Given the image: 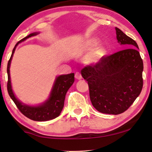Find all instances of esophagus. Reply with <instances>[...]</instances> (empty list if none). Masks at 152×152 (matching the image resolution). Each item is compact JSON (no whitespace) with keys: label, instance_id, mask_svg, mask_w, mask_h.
Wrapping results in <instances>:
<instances>
[{"label":"esophagus","instance_id":"34e87169","mask_svg":"<svg viewBox=\"0 0 152 152\" xmlns=\"http://www.w3.org/2000/svg\"><path fill=\"white\" fill-rule=\"evenodd\" d=\"M75 79H77V80H82V75H81L80 72H77L75 74Z\"/></svg>","mask_w":152,"mask_h":152}]
</instances>
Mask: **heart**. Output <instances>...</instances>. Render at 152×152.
<instances>
[{"mask_svg": "<svg viewBox=\"0 0 152 152\" xmlns=\"http://www.w3.org/2000/svg\"><path fill=\"white\" fill-rule=\"evenodd\" d=\"M99 42V39L92 37L88 39L84 44V48L88 50L95 46ZM108 53L107 48L104 44H99L93 48L84 58L85 63L88 65H96L100 63L107 57Z\"/></svg>", "mask_w": 152, "mask_h": 152, "instance_id": "1", "label": "heart"}]
</instances>
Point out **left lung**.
Segmentation results:
<instances>
[{
	"mask_svg": "<svg viewBox=\"0 0 152 152\" xmlns=\"http://www.w3.org/2000/svg\"><path fill=\"white\" fill-rule=\"evenodd\" d=\"M116 37L126 48L107 56L96 65L87 66L81 71L88 82L93 107L107 114L123 113L134 103L142 91L143 62L136 41L115 28Z\"/></svg>",
	"mask_w": 152,
	"mask_h": 152,
	"instance_id": "left-lung-1",
	"label": "left lung"
}]
</instances>
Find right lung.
I'll return each instance as SVG.
<instances>
[{
	"mask_svg": "<svg viewBox=\"0 0 152 152\" xmlns=\"http://www.w3.org/2000/svg\"><path fill=\"white\" fill-rule=\"evenodd\" d=\"M38 34H39V32L31 33L18 41L14 46L13 50H12L11 57L7 64V91L10 97L15 103L16 107L25 116L31 120H34V121H48V120L55 119L61 113L64 108L66 93L74 83L75 74L70 73L57 76L54 82L48 98L38 105H29L20 102L16 97L13 90H12L11 78H10V64H11L12 57H13L14 53L17 45L19 43H22L23 41H26L27 39Z\"/></svg>",
	"mask_w": 152,
	"mask_h": 152,
	"instance_id": "right-lung-1",
	"label": "right lung"
}]
</instances>
